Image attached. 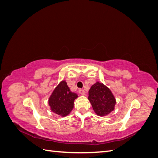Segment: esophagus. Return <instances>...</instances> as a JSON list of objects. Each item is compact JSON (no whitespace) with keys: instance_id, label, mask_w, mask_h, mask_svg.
Wrapping results in <instances>:
<instances>
[{"instance_id":"34e87169","label":"esophagus","mask_w":158,"mask_h":158,"mask_svg":"<svg viewBox=\"0 0 158 158\" xmlns=\"http://www.w3.org/2000/svg\"><path fill=\"white\" fill-rule=\"evenodd\" d=\"M78 92H79V94H81V95H85V91H84V89H80L78 90Z\"/></svg>"}]
</instances>
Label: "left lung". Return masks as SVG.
Instances as JSON below:
<instances>
[{
  "label": "left lung",
  "instance_id": "8db88e82",
  "mask_svg": "<svg viewBox=\"0 0 158 158\" xmlns=\"http://www.w3.org/2000/svg\"><path fill=\"white\" fill-rule=\"evenodd\" d=\"M88 99L95 113L101 117L106 116L113 111L116 103L111 90L99 82L89 89Z\"/></svg>",
  "mask_w": 158,
  "mask_h": 158
}]
</instances>
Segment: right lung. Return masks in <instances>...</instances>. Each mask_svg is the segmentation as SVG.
I'll list each match as a JSON object with an SVG mask.
<instances>
[{
	"label": "right lung",
	"instance_id": "obj_1",
	"mask_svg": "<svg viewBox=\"0 0 158 158\" xmlns=\"http://www.w3.org/2000/svg\"><path fill=\"white\" fill-rule=\"evenodd\" d=\"M77 94L72 92L65 81L57 85L49 99L51 111L59 115L65 117L74 107V102Z\"/></svg>",
	"mask_w": 158,
	"mask_h": 158
}]
</instances>
